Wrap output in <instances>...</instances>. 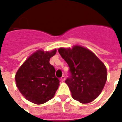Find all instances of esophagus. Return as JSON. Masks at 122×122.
Masks as SVG:
<instances>
[{"instance_id":"esophagus-1","label":"esophagus","mask_w":122,"mask_h":122,"mask_svg":"<svg viewBox=\"0 0 122 122\" xmlns=\"http://www.w3.org/2000/svg\"><path fill=\"white\" fill-rule=\"evenodd\" d=\"M65 76H63L61 77V81L63 82L65 81Z\"/></svg>"}]
</instances>
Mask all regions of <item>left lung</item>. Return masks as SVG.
I'll list each match as a JSON object with an SVG mask.
<instances>
[{
	"label": "left lung",
	"instance_id": "1",
	"mask_svg": "<svg viewBox=\"0 0 122 122\" xmlns=\"http://www.w3.org/2000/svg\"><path fill=\"white\" fill-rule=\"evenodd\" d=\"M58 52L69 66L70 75L65 83L72 98L88 103L98 98L107 81V68L93 52L81 46L59 48Z\"/></svg>",
	"mask_w": 122,
	"mask_h": 122
}]
</instances>
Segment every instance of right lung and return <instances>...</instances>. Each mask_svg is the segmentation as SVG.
<instances>
[{
	"label": "right lung",
	"instance_id": "add662e5",
	"mask_svg": "<svg viewBox=\"0 0 122 122\" xmlns=\"http://www.w3.org/2000/svg\"><path fill=\"white\" fill-rule=\"evenodd\" d=\"M56 49L45 52L37 50L27 59L15 74L16 85L27 100L43 104L51 100L59 85L56 70L50 64V59Z\"/></svg>",
	"mask_w": 122,
	"mask_h": 122
}]
</instances>
